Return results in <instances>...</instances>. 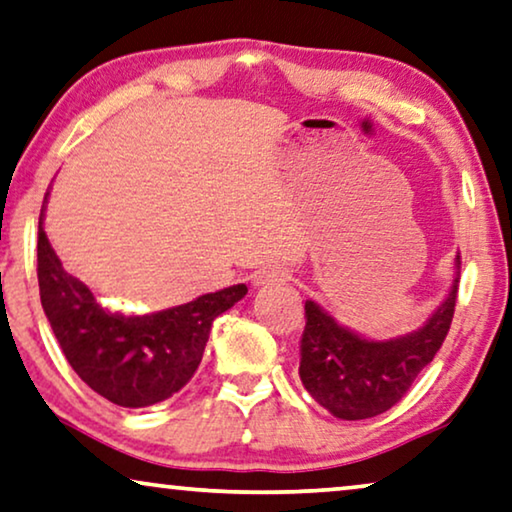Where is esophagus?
Instances as JSON below:
<instances>
[{"label": "esophagus", "instance_id": "esophagus-1", "mask_svg": "<svg viewBox=\"0 0 512 512\" xmlns=\"http://www.w3.org/2000/svg\"><path fill=\"white\" fill-rule=\"evenodd\" d=\"M286 279H288L286 270L265 268V270L254 274V286H272V284H281V281H286Z\"/></svg>", "mask_w": 512, "mask_h": 512}]
</instances>
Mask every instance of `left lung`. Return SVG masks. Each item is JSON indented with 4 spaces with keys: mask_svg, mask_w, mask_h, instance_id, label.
Instances as JSON below:
<instances>
[{
    "mask_svg": "<svg viewBox=\"0 0 512 512\" xmlns=\"http://www.w3.org/2000/svg\"><path fill=\"white\" fill-rule=\"evenodd\" d=\"M459 265L457 254L453 286L425 325L383 342L344 328L328 311L307 300L300 381L309 395L342 420L374 418L395 406L448 335L457 302Z\"/></svg>",
    "mask_w": 512,
    "mask_h": 512,
    "instance_id": "1",
    "label": "left lung"
}]
</instances>
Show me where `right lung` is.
I'll return each mask as SVG.
<instances>
[{"mask_svg": "<svg viewBox=\"0 0 512 512\" xmlns=\"http://www.w3.org/2000/svg\"><path fill=\"white\" fill-rule=\"evenodd\" d=\"M43 212L46 203L36 244L41 305L73 372L124 409H143L173 397L201 365L214 318L242 300L247 286L221 288L154 314L113 311L62 268L43 231Z\"/></svg>", "mask_w": 512, "mask_h": 512, "instance_id": "obj_1", "label": "right lung"}]
</instances>
